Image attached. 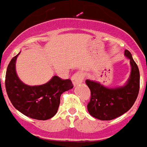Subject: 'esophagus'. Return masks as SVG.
Masks as SVG:
<instances>
[{"mask_svg": "<svg viewBox=\"0 0 147 147\" xmlns=\"http://www.w3.org/2000/svg\"><path fill=\"white\" fill-rule=\"evenodd\" d=\"M71 81H72L74 87H76L78 84H81L83 81L82 74L80 73V72H76V73L74 74L73 76H71Z\"/></svg>", "mask_w": 147, "mask_h": 147, "instance_id": "1", "label": "esophagus"}]
</instances>
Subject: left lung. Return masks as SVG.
<instances>
[{
	"label": "left lung",
	"mask_w": 147,
	"mask_h": 147,
	"mask_svg": "<svg viewBox=\"0 0 147 147\" xmlns=\"http://www.w3.org/2000/svg\"><path fill=\"white\" fill-rule=\"evenodd\" d=\"M125 56L130 60L131 74L125 85L109 88L99 82L86 80L90 90V101L87 110L92 117L100 120H111L123 115L136 101L140 89V72L136 63L128 50Z\"/></svg>",
	"instance_id": "1"
}]
</instances>
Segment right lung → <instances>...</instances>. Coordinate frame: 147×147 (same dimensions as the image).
Returning <instances> with one entry per match:
<instances>
[{"label":"right lung","instance_id":"right-lung-1","mask_svg":"<svg viewBox=\"0 0 147 147\" xmlns=\"http://www.w3.org/2000/svg\"><path fill=\"white\" fill-rule=\"evenodd\" d=\"M18 55L11 60L6 72L5 86L9 100L16 109L30 118L46 120L53 117L58 110L61 94L73 87L71 81L55 76L44 84H25L16 70Z\"/></svg>","mask_w":147,"mask_h":147}]
</instances>
